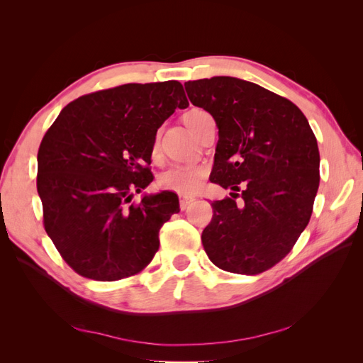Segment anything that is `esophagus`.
Returning <instances> with one entry per match:
<instances>
[{
    "instance_id": "1",
    "label": "esophagus",
    "mask_w": 363,
    "mask_h": 363,
    "mask_svg": "<svg viewBox=\"0 0 363 363\" xmlns=\"http://www.w3.org/2000/svg\"><path fill=\"white\" fill-rule=\"evenodd\" d=\"M192 201H194L192 196H184V195L180 196V208H182V211H184V208L188 207Z\"/></svg>"
}]
</instances>
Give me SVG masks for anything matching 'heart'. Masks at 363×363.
I'll return each instance as SVG.
<instances>
[{
    "label": "heart",
    "instance_id": "b5f03b06",
    "mask_svg": "<svg viewBox=\"0 0 363 363\" xmlns=\"http://www.w3.org/2000/svg\"><path fill=\"white\" fill-rule=\"evenodd\" d=\"M201 112L200 108H191L183 116L184 124L192 128V118ZM207 174L206 167L203 164H186V163H174L168 169H164L157 179V186L163 191H172L182 195L194 194L200 188Z\"/></svg>",
    "mask_w": 363,
    "mask_h": 363
}]
</instances>
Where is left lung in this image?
<instances>
[{"label": "left lung", "instance_id": "8db88e82", "mask_svg": "<svg viewBox=\"0 0 363 363\" xmlns=\"http://www.w3.org/2000/svg\"><path fill=\"white\" fill-rule=\"evenodd\" d=\"M184 89L219 128L211 182L233 191L212 203L201 235L206 255L228 272L268 271L288 256L312 216L320 186L313 131L292 101L256 83L213 77Z\"/></svg>", "mask_w": 363, "mask_h": 363}]
</instances>
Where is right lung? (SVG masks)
Instances as JSON below:
<instances>
[{"instance_id":"add662e5","label":"right lung","mask_w":363,"mask_h":363,"mask_svg":"<svg viewBox=\"0 0 363 363\" xmlns=\"http://www.w3.org/2000/svg\"><path fill=\"white\" fill-rule=\"evenodd\" d=\"M180 82L128 83L77 98L63 108L38 151L43 227L82 277L136 276L159 250V232L180 212L174 192L133 195L152 182L157 128L188 107Z\"/></svg>"}]
</instances>
